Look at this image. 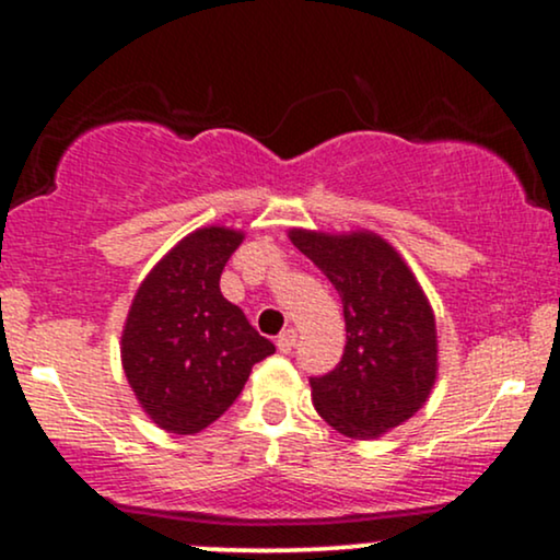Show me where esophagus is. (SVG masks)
Listing matches in <instances>:
<instances>
[{"mask_svg":"<svg viewBox=\"0 0 560 560\" xmlns=\"http://www.w3.org/2000/svg\"><path fill=\"white\" fill-rule=\"evenodd\" d=\"M294 345H298V331L294 329H284L276 337V347H279V352H292Z\"/></svg>","mask_w":560,"mask_h":560,"instance_id":"obj_1","label":"esophagus"}]
</instances>
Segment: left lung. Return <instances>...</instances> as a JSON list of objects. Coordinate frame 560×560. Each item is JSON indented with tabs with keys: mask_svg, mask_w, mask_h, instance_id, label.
Here are the masks:
<instances>
[{
	"mask_svg": "<svg viewBox=\"0 0 560 560\" xmlns=\"http://www.w3.org/2000/svg\"><path fill=\"white\" fill-rule=\"evenodd\" d=\"M342 298L347 345L337 369L311 378L313 405L350 440L400 427L436 382L434 311L402 255L374 231L289 229Z\"/></svg>",
	"mask_w": 560,
	"mask_h": 560,
	"instance_id": "obj_1",
	"label": "left lung"
}]
</instances>
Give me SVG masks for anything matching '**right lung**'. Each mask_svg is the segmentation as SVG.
<instances>
[{
    "label": "right lung",
    "mask_w": 560,
    "mask_h": 560,
    "mask_svg": "<svg viewBox=\"0 0 560 560\" xmlns=\"http://www.w3.org/2000/svg\"><path fill=\"white\" fill-rule=\"evenodd\" d=\"M244 240L205 226L171 247L141 281L120 334V361L147 416L171 434H197L231 408L249 371L276 347L221 294Z\"/></svg>",
    "instance_id": "1"
}]
</instances>
